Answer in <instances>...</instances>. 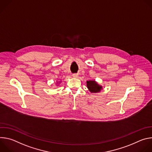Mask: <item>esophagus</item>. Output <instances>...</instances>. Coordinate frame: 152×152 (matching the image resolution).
Returning <instances> with one entry per match:
<instances>
[{
    "instance_id": "34e87169",
    "label": "esophagus",
    "mask_w": 152,
    "mask_h": 152,
    "mask_svg": "<svg viewBox=\"0 0 152 152\" xmlns=\"http://www.w3.org/2000/svg\"><path fill=\"white\" fill-rule=\"evenodd\" d=\"M73 77H78V75L77 74H73Z\"/></svg>"
}]
</instances>
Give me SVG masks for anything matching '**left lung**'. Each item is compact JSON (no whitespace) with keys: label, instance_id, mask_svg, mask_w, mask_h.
<instances>
[{"label":"left lung","instance_id":"8db88e82","mask_svg":"<svg viewBox=\"0 0 152 152\" xmlns=\"http://www.w3.org/2000/svg\"><path fill=\"white\" fill-rule=\"evenodd\" d=\"M86 86L91 93H100L103 90V86L99 85L95 80H90L86 81Z\"/></svg>","mask_w":152,"mask_h":152}]
</instances>
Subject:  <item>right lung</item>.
<instances>
[{"label":"right lung","mask_w":152,"mask_h":152,"mask_svg":"<svg viewBox=\"0 0 152 152\" xmlns=\"http://www.w3.org/2000/svg\"><path fill=\"white\" fill-rule=\"evenodd\" d=\"M61 82V81H56V85H58V86L59 85V83Z\"/></svg>","instance_id":"add662e5"}]
</instances>
